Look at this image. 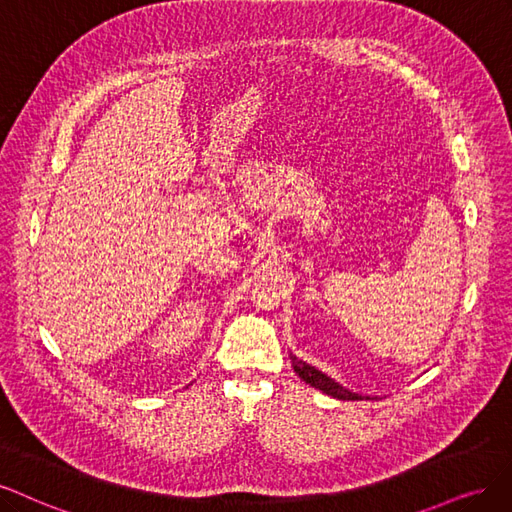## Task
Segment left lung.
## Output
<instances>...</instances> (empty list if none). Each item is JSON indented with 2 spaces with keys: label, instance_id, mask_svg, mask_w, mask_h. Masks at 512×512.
Segmentation results:
<instances>
[{
  "label": "left lung",
  "instance_id": "left-lung-1",
  "mask_svg": "<svg viewBox=\"0 0 512 512\" xmlns=\"http://www.w3.org/2000/svg\"><path fill=\"white\" fill-rule=\"evenodd\" d=\"M291 364L295 374H298L302 381H306L310 387H315L327 395H332L336 400H361L359 393H353L349 389H344L342 385H338L334 378H329L327 374H323L321 370H317L315 366L306 364V361L298 359L295 355H291Z\"/></svg>",
  "mask_w": 512,
  "mask_h": 512
}]
</instances>
